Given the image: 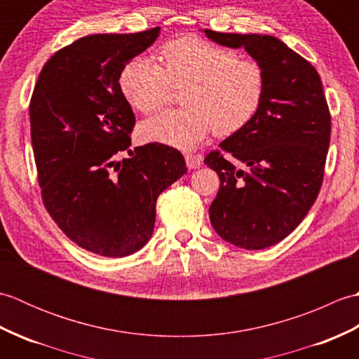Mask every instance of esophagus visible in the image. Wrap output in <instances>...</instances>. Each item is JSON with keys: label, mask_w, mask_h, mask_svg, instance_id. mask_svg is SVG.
Returning a JSON list of instances; mask_svg holds the SVG:
<instances>
[{"label": "esophagus", "mask_w": 359, "mask_h": 359, "mask_svg": "<svg viewBox=\"0 0 359 359\" xmlns=\"http://www.w3.org/2000/svg\"><path fill=\"white\" fill-rule=\"evenodd\" d=\"M185 160L189 170H193V168H199L203 163V157L201 154H193V152H187Z\"/></svg>", "instance_id": "34e87169"}]
</instances>
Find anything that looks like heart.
<instances>
[{"mask_svg":"<svg viewBox=\"0 0 359 359\" xmlns=\"http://www.w3.org/2000/svg\"><path fill=\"white\" fill-rule=\"evenodd\" d=\"M163 67L137 57L121 69L120 89L128 103L142 114L158 111L174 88L185 108L165 111L143 121V142L191 149L211 131L228 137L245 129L261 111L266 75L253 58L199 36H182L162 48Z\"/></svg>","mask_w":359,"mask_h":359,"instance_id":"heart-1","label":"heart"}]
</instances>
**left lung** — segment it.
Returning a JSON list of instances; mask_svg holds the SVG:
<instances>
[{"label": "left lung", "instance_id": "obj_1", "mask_svg": "<svg viewBox=\"0 0 359 359\" xmlns=\"http://www.w3.org/2000/svg\"><path fill=\"white\" fill-rule=\"evenodd\" d=\"M205 34L245 48L266 75L256 118L203 160L220 180L210 207L212 228L236 247L262 250L285 239L316 201L330 144L329 104L318 71L278 38Z\"/></svg>", "mask_w": 359, "mask_h": 359}]
</instances>
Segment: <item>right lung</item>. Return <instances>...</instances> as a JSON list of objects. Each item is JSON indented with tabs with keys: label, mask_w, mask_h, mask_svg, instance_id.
<instances>
[{
	"label": "right lung",
	"mask_w": 359,
	"mask_h": 359,
	"mask_svg": "<svg viewBox=\"0 0 359 359\" xmlns=\"http://www.w3.org/2000/svg\"><path fill=\"white\" fill-rule=\"evenodd\" d=\"M158 30L95 34L65 46L30 97L44 208L74 243L106 257L133 255L149 241L158 194L187 172L182 152L168 144L129 149L135 117L118 79ZM125 151L130 157L120 159Z\"/></svg>",
	"instance_id": "1"
}]
</instances>
